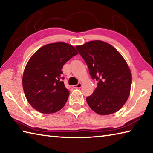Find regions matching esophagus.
<instances>
[{
  "label": "esophagus",
  "mask_w": 153,
  "mask_h": 153,
  "mask_svg": "<svg viewBox=\"0 0 153 153\" xmlns=\"http://www.w3.org/2000/svg\"><path fill=\"white\" fill-rule=\"evenodd\" d=\"M82 83H78L76 86L77 88H80L81 87H82Z\"/></svg>",
  "instance_id": "esophagus-1"
}]
</instances>
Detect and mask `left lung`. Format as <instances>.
<instances>
[{
  "instance_id": "left-lung-1",
  "label": "left lung",
  "mask_w": 153,
  "mask_h": 153,
  "mask_svg": "<svg viewBox=\"0 0 153 153\" xmlns=\"http://www.w3.org/2000/svg\"><path fill=\"white\" fill-rule=\"evenodd\" d=\"M76 49L88 65L97 86L86 101L97 114L114 113L129 96L132 76L125 59L114 47L101 40L90 41Z\"/></svg>"
}]
</instances>
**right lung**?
Here are the masks:
<instances>
[{
    "label": "right lung",
    "mask_w": 153,
    "mask_h": 153,
    "mask_svg": "<svg viewBox=\"0 0 153 153\" xmlns=\"http://www.w3.org/2000/svg\"><path fill=\"white\" fill-rule=\"evenodd\" d=\"M77 53L71 45L57 42L45 45L33 54L22 77L25 96L33 108L46 114L63 108L70 92L62 81V70Z\"/></svg>",
    "instance_id": "right-lung-1"
}]
</instances>
